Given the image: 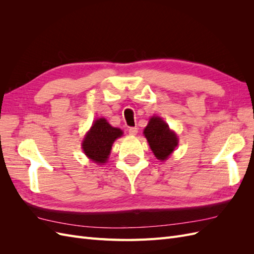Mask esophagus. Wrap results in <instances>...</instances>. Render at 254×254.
I'll return each instance as SVG.
<instances>
[{
  "mask_svg": "<svg viewBox=\"0 0 254 254\" xmlns=\"http://www.w3.org/2000/svg\"><path fill=\"white\" fill-rule=\"evenodd\" d=\"M128 132H129V134L135 135L137 133V128L136 127H130L129 130H128Z\"/></svg>",
  "mask_w": 254,
  "mask_h": 254,
  "instance_id": "1",
  "label": "esophagus"
}]
</instances>
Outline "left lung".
I'll list each match as a JSON object with an SVG mask.
<instances>
[{
    "label": "left lung",
    "mask_w": 254,
    "mask_h": 254,
    "mask_svg": "<svg viewBox=\"0 0 254 254\" xmlns=\"http://www.w3.org/2000/svg\"><path fill=\"white\" fill-rule=\"evenodd\" d=\"M143 133L148 141L153 155L160 161H164L170 157L178 145V136L159 117H152L149 120Z\"/></svg>",
    "instance_id": "left-lung-1"
}]
</instances>
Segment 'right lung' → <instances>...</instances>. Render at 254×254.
Wrapping results in <instances>:
<instances>
[{
    "mask_svg": "<svg viewBox=\"0 0 254 254\" xmlns=\"http://www.w3.org/2000/svg\"><path fill=\"white\" fill-rule=\"evenodd\" d=\"M122 135V130L112 127L106 119L101 118L94 121L81 144L84 155L95 163H106L113 142Z\"/></svg>",
    "mask_w": 254,
    "mask_h": 254,
    "instance_id": "add662e5",
    "label": "right lung"
}]
</instances>
